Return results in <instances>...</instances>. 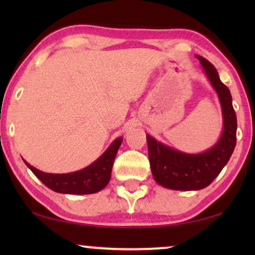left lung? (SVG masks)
Here are the masks:
<instances>
[{"label":"left lung","mask_w":255,"mask_h":255,"mask_svg":"<svg viewBox=\"0 0 255 255\" xmlns=\"http://www.w3.org/2000/svg\"><path fill=\"white\" fill-rule=\"evenodd\" d=\"M196 58L218 96L223 131L217 142L201 153L182 152L146 134L152 175L156 183L173 190H200L208 187L224 168L236 147L237 116L231 93L221 81L214 65L201 55Z\"/></svg>","instance_id":"8db88e82"}]
</instances>
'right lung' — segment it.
Segmentation results:
<instances>
[{
  "mask_svg": "<svg viewBox=\"0 0 255 255\" xmlns=\"http://www.w3.org/2000/svg\"><path fill=\"white\" fill-rule=\"evenodd\" d=\"M123 141V138H116L111 142L104 153L95 161L85 168L76 172L66 174L45 173L34 168L29 162L23 159L25 165L29 167L34 175L55 193L73 194V195H88L99 193L109 183L111 177V169L118 152V148Z\"/></svg>",
  "mask_w": 255,
  "mask_h": 255,
  "instance_id": "obj_1",
  "label": "right lung"
}]
</instances>
